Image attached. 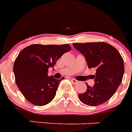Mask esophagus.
Listing matches in <instances>:
<instances>
[{"label": "esophagus", "mask_w": 132, "mask_h": 132, "mask_svg": "<svg viewBox=\"0 0 132 132\" xmlns=\"http://www.w3.org/2000/svg\"><path fill=\"white\" fill-rule=\"evenodd\" d=\"M70 81H71V82H72V83H73V84H77V83H79V81H77V80H76V79H71Z\"/></svg>", "instance_id": "34e87169"}]
</instances>
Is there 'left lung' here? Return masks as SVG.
Wrapping results in <instances>:
<instances>
[{
  "instance_id": "obj_1",
  "label": "left lung",
  "mask_w": 132,
  "mask_h": 132,
  "mask_svg": "<svg viewBox=\"0 0 132 132\" xmlns=\"http://www.w3.org/2000/svg\"><path fill=\"white\" fill-rule=\"evenodd\" d=\"M73 47L85 57L89 68H95L94 87L86 83L85 92L79 94L80 101L89 106L108 102L115 93L122 80L124 64L116 48L105 42L75 43Z\"/></svg>"
}]
</instances>
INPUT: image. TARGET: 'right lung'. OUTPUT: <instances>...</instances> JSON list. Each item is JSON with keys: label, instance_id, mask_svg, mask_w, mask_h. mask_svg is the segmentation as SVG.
I'll return each mask as SVG.
<instances>
[{"label": "right lung", "instance_id": "1", "mask_svg": "<svg viewBox=\"0 0 132 132\" xmlns=\"http://www.w3.org/2000/svg\"><path fill=\"white\" fill-rule=\"evenodd\" d=\"M69 44H33L26 47L15 60L13 71L15 83L25 99L43 106L55 96L60 79L47 75L58 59L71 50Z\"/></svg>", "mask_w": 132, "mask_h": 132}]
</instances>
